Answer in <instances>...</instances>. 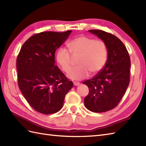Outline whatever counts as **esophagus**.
<instances>
[{
  "instance_id": "obj_1",
  "label": "esophagus",
  "mask_w": 146,
  "mask_h": 146,
  "mask_svg": "<svg viewBox=\"0 0 146 146\" xmlns=\"http://www.w3.org/2000/svg\"><path fill=\"white\" fill-rule=\"evenodd\" d=\"M73 84H74V85L76 86L80 85V82H73Z\"/></svg>"
}]
</instances>
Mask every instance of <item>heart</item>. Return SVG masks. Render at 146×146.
Returning <instances> with one entry per match:
<instances>
[{"instance_id": "b5f03b06", "label": "heart", "mask_w": 146, "mask_h": 146, "mask_svg": "<svg viewBox=\"0 0 146 146\" xmlns=\"http://www.w3.org/2000/svg\"><path fill=\"white\" fill-rule=\"evenodd\" d=\"M71 53L79 55V66L70 70L71 55L66 48L60 47L56 54V60L64 72H68V77L74 80H81L92 74L98 73L104 66L108 57V49L102 40L80 35L73 38L67 44Z\"/></svg>"}]
</instances>
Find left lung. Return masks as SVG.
I'll list each match as a JSON object with an SVG mask.
<instances>
[{"instance_id": "1", "label": "left lung", "mask_w": 146, "mask_h": 146, "mask_svg": "<svg viewBox=\"0 0 146 146\" xmlns=\"http://www.w3.org/2000/svg\"><path fill=\"white\" fill-rule=\"evenodd\" d=\"M104 42L108 49L105 66L92 79L82 83L89 92L84 105L94 112H104L117 106L130 81L131 59L124 44L114 35L100 30H89Z\"/></svg>"}]
</instances>
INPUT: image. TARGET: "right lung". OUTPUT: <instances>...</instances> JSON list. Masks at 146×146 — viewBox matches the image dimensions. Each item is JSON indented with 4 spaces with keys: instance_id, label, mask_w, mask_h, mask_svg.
I'll use <instances>...</instances> for the list:
<instances>
[{
    "instance_id": "right-lung-1",
    "label": "right lung",
    "mask_w": 146,
    "mask_h": 146,
    "mask_svg": "<svg viewBox=\"0 0 146 146\" xmlns=\"http://www.w3.org/2000/svg\"><path fill=\"white\" fill-rule=\"evenodd\" d=\"M72 31L37 33L22 45L17 58V82L32 108L43 114L62 109L65 96L73 87L55 65V52Z\"/></svg>"
}]
</instances>
